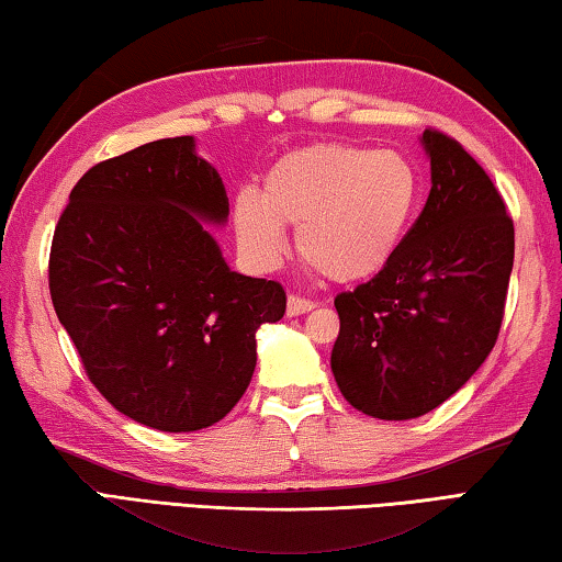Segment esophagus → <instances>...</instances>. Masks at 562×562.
Returning <instances> with one entry per match:
<instances>
[{"label": "esophagus", "mask_w": 562, "mask_h": 562, "mask_svg": "<svg viewBox=\"0 0 562 562\" xmlns=\"http://www.w3.org/2000/svg\"><path fill=\"white\" fill-rule=\"evenodd\" d=\"M316 308V303L308 301V299H301V296H289L286 301V316L296 318V316H303V313H308Z\"/></svg>", "instance_id": "34e87169"}]
</instances>
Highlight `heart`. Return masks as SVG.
<instances>
[{
    "label": "heart",
    "instance_id": "heart-1",
    "mask_svg": "<svg viewBox=\"0 0 562 562\" xmlns=\"http://www.w3.org/2000/svg\"><path fill=\"white\" fill-rule=\"evenodd\" d=\"M417 167L395 150L318 143L271 165L261 194L234 196V234L254 269L271 271L286 254V226L311 266L330 281L372 279L392 261L415 222Z\"/></svg>",
    "mask_w": 562,
    "mask_h": 562
}]
</instances>
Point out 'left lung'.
Wrapping results in <instances>:
<instances>
[{"label":"left lung","instance_id":"8db88e82","mask_svg":"<svg viewBox=\"0 0 562 562\" xmlns=\"http://www.w3.org/2000/svg\"><path fill=\"white\" fill-rule=\"evenodd\" d=\"M431 190L392 261L340 293L330 370L352 407L378 419L427 415L488 358L514 271V222L474 157L419 135Z\"/></svg>","mask_w":562,"mask_h":562}]
</instances>
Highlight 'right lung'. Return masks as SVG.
Instances as JSON below:
<instances>
[{
	"mask_svg": "<svg viewBox=\"0 0 562 562\" xmlns=\"http://www.w3.org/2000/svg\"><path fill=\"white\" fill-rule=\"evenodd\" d=\"M229 220L192 135L88 170L48 259L54 311L98 392L145 427L196 431L229 415L256 368V330L286 313L276 281L229 269L206 226Z\"/></svg>",
	"mask_w": 562,
	"mask_h": 562,
	"instance_id": "obj_1",
	"label": "right lung"
}]
</instances>
